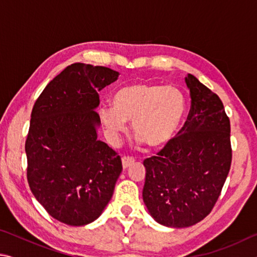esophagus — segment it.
<instances>
[{
    "instance_id": "esophagus-1",
    "label": "esophagus",
    "mask_w": 257,
    "mask_h": 257,
    "mask_svg": "<svg viewBox=\"0 0 257 257\" xmlns=\"http://www.w3.org/2000/svg\"><path fill=\"white\" fill-rule=\"evenodd\" d=\"M135 163V160L133 158H129V156H124L122 158V167L125 170V169H128L129 167H132V165Z\"/></svg>"
}]
</instances>
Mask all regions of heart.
Returning <instances> with one entry per match:
<instances>
[{"instance_id": "1", "label": "heart", "mask_w": 257, "mask_h": 257, "mask_svg": "<svg viewBox=\"0 0 257 257\" xmlns=\"http://www.w3.org/2000/svg\"><path fill=\"white\" fill-rule=\"evenodd\" d=\"M187 110L185 94L177 86L132 82L112 96V107H101L99 119L113 136L127 132V123L139 142L163 149L177 137Z\"/></svg>"}]
</instances>
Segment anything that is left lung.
I'll return each instance as SVG.
<instances>
[{"label": "left lung", "mask_w": 257, "mask_h": 257, "mask_svg": "<svg viewBox=\"0 0 257 257\" xmlns=\"http://www.w3.org/2000/svg\"><path fill=\"white\" fill-rule=\"evenodd\" d=\"M185 81L191 106L180 136L144 161L143 199L151 216L169 228L202 221L219 198L231 165L230 121L222 102L190 73Z\"/></svg>", "instance_id": "obj_1"}]
</instances>
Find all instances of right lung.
Instances as JSON below:
<instances>
[{
  "mask_svg": "<svg viewBox=\"0 0 257 257\" xmlns=\"http://www.w3.org/2000/svg\"><path fill=\"white\" fill-rule=\"evenodd\" d=\"M110 68L73 63L50 81L33 107L26 141L35 198L60 222L81 227L112 198L122 163L98 139V92L118 79Z\"/></svg>",
  "mask_w": 257,
  "mask_h": 257,
  "instance_id": "obj_1",
  "label": "right lung"
}]
</instances>
